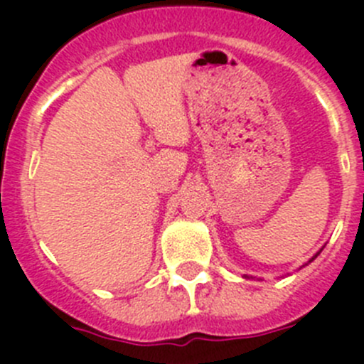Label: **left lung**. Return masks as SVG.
Returning <instances> with one entry per match:
<instances>
[{
    "instance_id": "8db88e82",
    "label": "left lung",
    "mask_w": 364,
    "mask_h": 364,
    "mask_svg": "<svg viewBox=\"0 0 364 364\" xmlns=\"http://www.w3.org/2000/svg\"><path fill=\"white\" fill-rule=\"evenodd\" d=\"M315 257H317V255H315ZM315 257H314V259H315ZM314 259H311V260H314Z\"/></svg>"
}]
</instances>
